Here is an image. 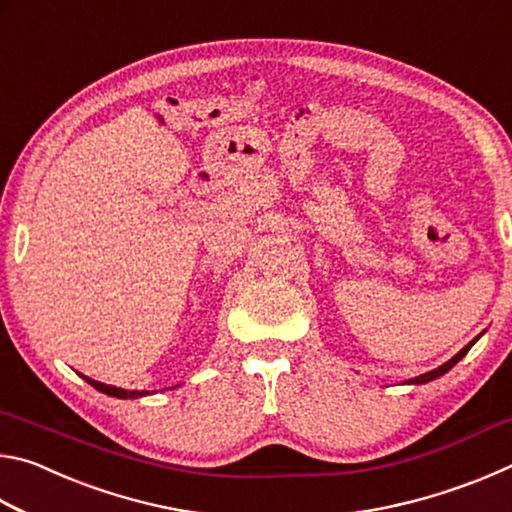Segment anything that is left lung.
Segmentation results:
<instances>
[{
    "label": "left lung",
    "mask_w": 512,
    "mask_h": 512,
    "mask_svg": "<svg viewBox=\"0 0 512 512\" xmlns=\"http://www.w3.org/2000/svg\"><path fill=\"white\" fill-rule=\"evenodd\" d=\"M479 336H481V334H479ZM479 336H476V339H474V341H470V343H467V345H465V348H463L461 352H458V354H456V357H452V359H449L447 363H443V366H438L436 370H431V372H424V375H420V377H413V379H409V381H404V384H415V386H418V384H427V381H433V379L443 377V375H445V372H449V370H452V368L456 366V363H458V361H461V359L465 357V354H467V352H470V348H472V345H474L476 341H479Z\"/></svg>",
    "instance_id": "obj_1"
}]
</instances>
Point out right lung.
<instances>
[{
	"mask_svg": "<svg viewBox=\"0 0 512 512\" xmlns=\"http://www.w3.org/2000/svg\"><path fill=\"white\" fill-rule=\"evenodd\" d=\"M81 377H83L85 381H88L90 386L97 388V391L106 393V395H110V397H119V400H135V397H144V395H149V391H126V388H117V386L101 384V381H94V379L85 377V375H81Z\"/></svg>",
	"mask_w": 512,
	"mask_h": 512,
	"instance_id": "1",
	"label": "right lung"
}]
</instances>
